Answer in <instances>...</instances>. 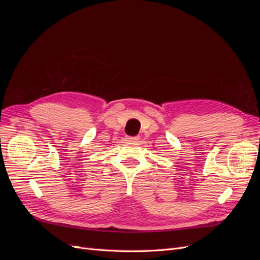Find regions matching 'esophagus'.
I'll list each match as a JSON object with an SVG mask.
<instances>
[{"mask_svg":"<svg viewBox=\"0 0 260 260\" xmlns=\"http://www.w3.org/2000/svg\"><path fill=\"white\" fill-rule=\"evenodd\" d=\"M140 139V137H128L127 140L130 141V142H137V141Z\"/></svg>","mask_w":260,"mask_h":260,"instance_id":"esophagus-1","label":"esophagus"}]
</instances>
